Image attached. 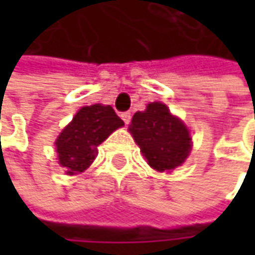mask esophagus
I'll list each match as a JSON object with an SVG mask.
<instances>
[{"label": "esophagus", "mask_w": 255, "mask_h": 255, "mask_svg": "<svg viewBox=\"0 0 255 255\" xmlns=\"http://www.w3.org/2000/svg\"><path fill=\"white\" fill-rule=\"evenodd\" d=\"M121 118H122L123 122L126 123V125H129V123H130V119H132V115H130V112H123L122 115H121Z\"/></svg>", "instance_id": "obj_1"}]
</instances>
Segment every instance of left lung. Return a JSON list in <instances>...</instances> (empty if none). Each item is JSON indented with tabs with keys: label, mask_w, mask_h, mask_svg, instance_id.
<instances>
[{
	"label": "left lung",
	"mask_w": 255,
	"mask_h": 255,
	"mask_svg": "<svg viewBox=\"0 0 255 255\" xmlns=\"http://www.w3.org/2000/svg\"><path fill=\"white\" fill-rule=\"evenodd\" d=\"M129 130L149 166L156 170H171L189 156V130L163 103H149L144 112L134 113Z\"/></svg>",
	"instance_id": "8db88e82"
}]
</instances>
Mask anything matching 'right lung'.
<instances>
[{
	"mask_svg": "<svg viewBox=\"0 0 255 255\" xmlns=\"http://www.w3.org/2000/svg\"><path fill=\"white\" fill-rule=\"evenodd\" d=\"M123 125L112 106L82 108L56 139L59 164L68 170V174L86 170L98 154V146Z\"/></svg>",
	"mask_w": 255,
	"mask_h": 255,
	"instance_id": "1",
	"label": "right lung"
}]
</instances>
